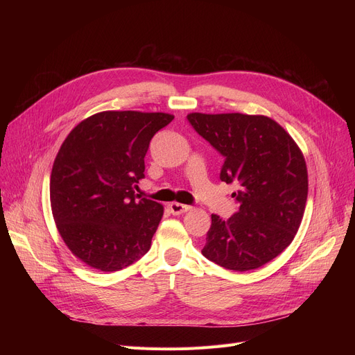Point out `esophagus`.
<instances>
[{"mask_svg":"<svg viewBox=\"0 0 355 355\" xmlns=\"http://www.w3.org/2000/svg\"><path fill=\"white\" fill-rule=\"evenodd\" d=\"M170 211L173 213V214H175V216H178V214H182V213H187V211H191V206H185V204H180V202H171L170 206Z\"/></svg>","mask_w":355,"mask_h":355,"instance_id":"1","label":"esophagus"}]
</instances>
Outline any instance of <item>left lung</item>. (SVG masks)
Masks as SVG:
<instances>
[{
	"mask_svg": "<svg viewBox=\"0 0 355 355\" xmlns=\"http://www.w3.org/2000/svg\"><path fill=\"white\" fill-rule=\"evenodd\" d=\"M196 132L225 157L220 180L234 182L239 210L211 214L201 253L216 265L245 272L281 254L301 226L308 171L301 149L286 130L263 115L190 114Z\"/></svg>",
	"mask_w": 355,
	"mask_h": 355,
	"instance_id": "8db88e82",
	"label": "left lung"
}]
</instances>
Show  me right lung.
Instances as JSON below:
<instances>
[{
  "mask_svg": "<svg viewBox=\"0 0 355 355\" xmlns=\"http://www.w3.org/2000/svg\"><path fill=\"white\" fill-rule=\"evenodd\" d=\"M174 119L162 112L106 110L82 121L62 144L50 177L55 226L70 252L102 272L135 263L164 214L135 194L153 137Z\"/></svg>",
  "mask_w": 355,
  "mask_h": 355,
  "instance_id": "right-lung-1",
  "label": "right lung"
}]
</instances>
